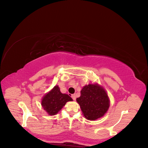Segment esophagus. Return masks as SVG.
<instances>
[{
	"mask_svg": "<svg viewBox=\"0 0 148 148\" xmlns=\"http://www.w3.org/2000/svg\"><path fill=\"white\" fill-rule=\"evenodd\" d=\"M71 98H72V99H73L74 101H75V100H76V98H77V97H76V95H75V94H74V95H71Z\"/></svg>",
	"mask_w": 148,
	"mask_h": 148,
	"instance_id": "34e87169",
	"label": "esophagus"
}]
</instances>
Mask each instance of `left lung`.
I'll list each match as a JSON object with an SVG mask.
<instances>
[{
	"mask_svg": "<svg viewBox=\"0 0 148 148\" xmlns=\"http://www.w3.org/2000/svg\"><path fill=\"white\" fill-rule=\"evenodd\" d=\"M77 101L88 120H96L105 114L109 107L106 91L97 84H89L83 88Z\"/></svg>",
	"mask_w": 148,
	"mask_h": 148,
	"instance_id": "1",
	"label": "left lung"
}]
</instances>
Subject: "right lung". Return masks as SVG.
I'll use <instances>...</instances> for the list:
<instances>
[{
    "instance_id": "1",
    "label": "right lung",
    "mask_w": 148,
    "mask_h": 148,
    "mask_svg": "<svg viewBox=\"0 0 148 148\" xmlns=\"http://www.w3.org/2000/svg\"><path fill=\"white\" fill-rule=\"evenodd\" d=\"M71 101L73 100L70 96L66 94H62L59 86H56L44 96L41 104L44 109L49 115H53L59 112L66 102Z\"/></svg>"
}]
</instances>
